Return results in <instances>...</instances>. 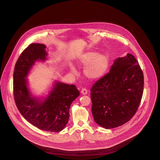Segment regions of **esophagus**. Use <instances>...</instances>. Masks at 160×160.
<instances>
[{"instance_id":"obj_1","label":"esophagus","mask_w":160,"mask_h":160,"mask_svg":"<svg viewBox=\"0 0 160 160\" xmlns=\"http://www.w3.org/2000/svg\"><path fill=\"white\" fill-rule=\"evenodd\" d=\"M81 93L82 95H87L88 93V91L86 88H82L81 90Z\"/></svg>"}]
</instances>
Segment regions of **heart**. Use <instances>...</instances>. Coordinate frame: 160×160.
Instances as JSON below:
<instances>
[{
	"mask_svg": "<svg viewBox=\"0 0 160 160\" xmlns=\"http://www.w3.org/2000/svg\"><path fill=\"white\" fill-rule=\"evenodd\" d=\"M109 64V57L106 54H98L96 52H87L82 54L77 60V65L84 67V74L89 79L96 80L106 73ZM70 72L77 74L75 67L70 66Z\"/></svg>",
	"mask_w": 160,
	"mask_h": 160,
	"instance_id": "heart-1",
	"label": "heart"
}]
</instances>
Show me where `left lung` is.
Returning <instances> with one entry per match:
<instances>
[{
  "label": "left lung",
  "instance_id": "obj_1",
  "mask_svg": "<svg viewBox=\"0 0 160 160\" xmlns=\"http://www.w3.org/2000/svg\"><path fill=\"white\" fill-rule=\"evenodd\" d=\"M143 86L142 70L132 54L116 59L109 73L91 88L95 121L106 129L126 123L138 109Z\"/></svg>",
  "mask_w": 160,
  "mask_h": 160
}]
</instances>
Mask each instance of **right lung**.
<instances>
[{
	"label": "right lung",
	"instance_id": "add662e5",
	"mask_svg": "<svg viewBox=\"0 0 160 160\" xmlns=\"http://www.w3.org/2000/svg\"><path fill=\"white\" fill-rule=\"evenodd\" d=\"M46 49L44 44L32 43L21 54L13 72V95L18 109L28 122L41 130L58 132L68 123L71 104L80 92L74 85L55 81L46 96L32 95L27 77L36 62L46 61Z\"/></svg>",
	"mask_w": 160,
	"mask_h": 160
}]
</instances>
